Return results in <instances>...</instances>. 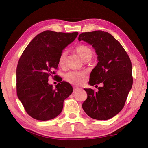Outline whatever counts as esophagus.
Returning <instances> with one entry per match:
<instances>
[{
  "label": "esophagus",
  "instance_id": "obj_1",
  "mask_svg": "<svg viewBox=\"0 0 148 148\" xmlns=\"http://www.w3.org/2000/svg\"><path fill=\"white\" fill-rule=\"evenodd\" d=\"M78 89H79V88L76 87V86H74V87H73V92H76V91H77Z\"/></svg>",
  "mask_w": 148,
  "mask_h": 148
}]
</instances>
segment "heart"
Listing matches in <instances>:
<instances>
[{"label": "heart", "mask_w": 148, "mask_h": 148, "mask_svg": "<svg viewBox=\"0 0 148 148\" xmlns=\"http://www.w3.org/2000/svg\"><path fill=\"white\" fill-rule=\"evenodd\" d=\"M76 51L80 55L84 61L88 59L91 60L93 56V51L86 45H79L75 48ZM67 52L63 51L58 58V65L61 67H64L66 64V58H67ZM88 77V73L86 71H71L67 72L64 75V79L68 83L75 84V85H81L85 82Z\"/></svg>", "instance_id": "obj_1"}]
</instances>
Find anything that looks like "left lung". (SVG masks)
I'll return each instance as SVG.
<instances>
[{
  "instance_id": "obj_1",
  "label": "left lung",
  "mask_w": 148,
  "mask_h": 148,
  "mask_svg": "<svg viewBox=\"0 0 148 148\" xmlns=\"http://www.w3.org/2000/svg\"><path fill=\"white\" fill-rule=\"evenodd\" d=\"M78 40L92 45L97 55L99 62L91 72L89 84H103L97 92L84 88L88 97L83 109L90 118L107 120L123 108L132 86L130 59L121 44L104 31L81 33Z\"/></svg>"
}]
</instances>
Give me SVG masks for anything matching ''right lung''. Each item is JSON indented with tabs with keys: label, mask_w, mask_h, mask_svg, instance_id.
<instances>
[{
	"label": "right lung",
	"mask_w": 148,
	"mask_h": 148,
	"mask_svg": "<svg viewBox=\"0 0 148 148\" xmlns=\"http://www.w3.org/2000/svg\"><path fill=\"white\" fill-rule=\"evenodd\" d=\"M77 35V32L44 31L31 40L22 53L16 74V92L32 118L40 121L56 118L62 111L64 100L72 93L71 84L60 81L53 88L48 77L56 74L53 70L58 67L60 55Z\"/></svg>",
	"instance_id": "1"
}]
</instances>
